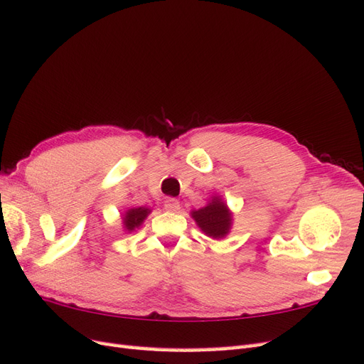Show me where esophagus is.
<instances>
[{"mask_svg": "<svg viewBox=\"0 0 364 364\" xmlns=\"http://www.w3.org/2000/svg\"><path fill=\"white\" fill-rule=\"evenodd\" d=\"M164 208H165V211L176 213L181 209V202L178 199H173V197H168V199L164 202Z\"/></svg>", "mask_w": 364, "mask_h": 364, "instance_id": "obj_1", "label": "esophagus"}]
</instances>
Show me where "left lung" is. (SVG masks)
<instances>
[{
  "instance_id": "1",
  "label": "left lung",
  "mask_w": 364,
  "mask_h": 364,
  "mask_svg": "<svg viewBox=\"0 0 364 364\" xmlns=\"http://www.w3.org/2000/svg\"><path fill=\"white\" fill-rule=\"evenodd\" d=\"M190 214L202 232L213 240L225 238L232 229L234 214L222 196H213L203 208L193 209Z\"/></svg>"
}]
</instances>
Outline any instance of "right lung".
<instances>
[{"instance_id": "add662e5", "label": "right lung", "mask_w": 364, "mask_h": 364, "mask_svg": "<svg viewBox=\"0 0 364 364\" xmlns=\"http://www.w3.org/2000/svg\"><path fill=\"white\" fill-rule=\"evenodd\" d=\"M150 213H151V209L146 208V206L126 209V213L121 215V218H123L124 232L130 234V232H134V230L139 229V226L144 223V220L149 217Z\"/></svg>"}]
</instances>
